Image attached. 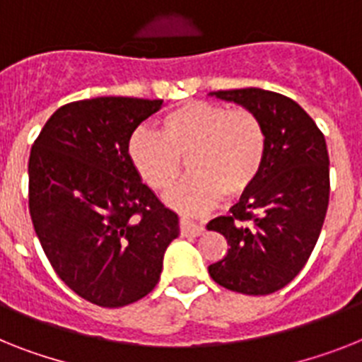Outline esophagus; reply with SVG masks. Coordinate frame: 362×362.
Instances as JSON below:
<instances>
[{
    "instance_id": "34e87169",
    "label": "esophagus",
    "mask_w": 362,
    "mask_h": 362,
    "mask_svg": "<svg viewBox=\"0 0 362 362\" xmlns=\"http://www.w3.org/2000/svg\"><path fill=\"white\" fill-rule=\"evenodd\" d=\"M181 228H183L185 235H190V237H199V235L203 233L202 223L194 222L192 218L187 216V214H183V216H181Z\"/></svg>"
}]
</instances>
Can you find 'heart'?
<instances>
[{
	"instance_id": "b5f03b06",
	"label": "heart",
	"mask_w": 362,
	"mask_h": 362,
	"mask_svg": "<svg viewBox=\"0 0 362 362\" xmlns=\"http://www.w3.org/2000/svg\"><path fill=\"white\" fill-rule=\"evenodd\" d=\"M267 155V131L250 109L211 101H188L159 120V133L136 129L129 157L140 177L164 192L183 172L192 174L174 188L168 202L179 209L203 211L228 196H240L255 183Z\"/></svg>"
}]
</instances>
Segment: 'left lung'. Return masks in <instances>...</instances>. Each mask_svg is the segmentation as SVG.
<instances>
[{"mask_svg":"<svg viewBox=\"0 0 362 362\" xmlns=\"http://www.w3.org/2000/svg\"><path fill=\"white\" fill-rule=\"evenodd\" d=\"M253 110L267 131L255 183L229 214L207 223L228 255L209 267L218 285L247 296L272 294L294 279L320 237L329 203V155L322 131L294 100L262 88L211 92Z\"/></svg>","mask_w":362,"mask_h":362,"instance_id":"left-lung-1","label":"left lung"}]
</instances>
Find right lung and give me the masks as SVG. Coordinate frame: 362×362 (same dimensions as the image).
Returning <instances> with one entry per match:
<instances>
[{
    "label": "right lung",
    "instance_id": "right-lung-1",
    "mask_svg": "<svg viewBox=\"0 0 362 362\" xmlns=\"http://www.w3.org/2000/svg\"><path fill=\"white\" fill-rule=\"evenodd\" d=\"M163 100L62 105L29 155V213L53 270L77 296L124 307L153 291L179 218L142 183L129 140Z\"/></svg>",
    "mask_w": 362,
    "mask_h": 362
}]
</instances>
